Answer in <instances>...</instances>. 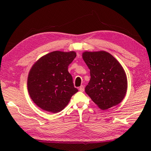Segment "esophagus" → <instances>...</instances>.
Returning a JSON list of instances; mask_svg holds the SVG:
<instances>
[{"instance_id":"34e87169","label":"esophagus","mask_w":151,"mask_h":151,"mask_svg":"<svg viewBox=\"0 0 151 151\" xmlns=\"http://www.w3.org/2000/svg\"><path fill=\"white\" fill-rule=\"evenodd\" d=\"M79 91L81 92H83L84 91H85V87H84L83 85H81L80 87H79Z\"/></svg>"}]
</instances>
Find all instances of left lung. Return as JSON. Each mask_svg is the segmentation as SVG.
Listing matches in <instances>:
<instances>
[{"label":"left lung","instance_id":"8db88e82","mask_svg":"<svg viewBox=\"0 0 151 151\" xmlns=\"http://www.w3.org/2000/svg\"><path fill=\"white\" fill-rule=\"evenodd\" d=\"M83 58L91 74L85 92L94 103L102 110L121 103L127 93V79L119 61L105 51L85 52Z\"/></svg>","mask_w":151,"mask_h":151}]
</instances>
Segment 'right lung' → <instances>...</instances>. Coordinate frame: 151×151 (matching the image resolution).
<instances>
[{
  "label": "right lung",
  "mask_w": 151,
  "mask_h": 151,
  "mask_svg": "<svg viewBox=\"0 0 151 151\" xmlns=\"http://www.w3.org/2000/svg\"><path fill=\"white\" fill-rule=\"evenodd\" d=\"M76 52L53 51L35 63L28 77V91L40 109L57 113L67 105L78 89L74 86L68 66Z\"/></svg>",
  "instance_id": "add662e5"
}]
</instances>
